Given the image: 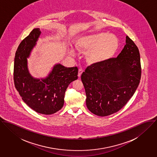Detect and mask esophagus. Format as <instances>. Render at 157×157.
Returning <instances> with one entry per match:
<instances>
[{"label": "esophagus", "instance_id": "esophagus-1", "mask_svg": "<svg viewBox=\"0 0 157 157\" xmlns=\"http://www.w3.org/2000/svg\"><path fill=\"white\" fill-rule=\"evenodd\" d=\"M83 71H84V70H83V69H82V68H79V70H78V77H81V76L82 73H83Z\"/></svg>", "mask_w": 157, "mask_h": 157}]
</instances>
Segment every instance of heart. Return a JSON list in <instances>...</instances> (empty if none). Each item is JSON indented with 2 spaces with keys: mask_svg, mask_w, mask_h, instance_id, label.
Listing matches in <instances>:
<instances>
[{
  "mask_svg": "<svg viewBox=\"0 0 157 157\" xmlns=\"http://www.w3.org/2000/svg\"><path fill=\"white\" fill-rule=\"evenodd\" d=\"M75 47L79 51H88L86 59L90 64H101L114 56L119 49V41L116 35L100 33L79 37L75 41ZM70 53L74 54V51Z\"/></svg>",
  "mask_w": 157,
  "mask_h": 157,
  "instance_id": "1",
  "label": "heart"
}]
</instances>
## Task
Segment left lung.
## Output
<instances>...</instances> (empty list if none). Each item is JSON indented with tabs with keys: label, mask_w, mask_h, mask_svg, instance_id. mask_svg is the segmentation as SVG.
Listing matches in <instances>:
<instances>
[{
	"label": "left lung",
	"mask_w": 157,
	"mask_h": 157,
	"mask_svg": "<svg viewBox=\"0 0 157 157\" xmlns=\"http://www.w3.org/2000/svg\"><path fill=\"white\" fill-rule=\"evenodd\" d=\"M141 73L139 49L126 36V44L117 58L93 64L82 73L87 108L101 117L117 112L136 92Z\"/></svg>",
	"instance_id": "left-lung-1"
}]
</instances>
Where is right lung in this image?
<instances>
[{
    "label": "right lung",
    "mask_w": 157,
    "mask_h": 157,
    "mask_svg": "<svg viewBox=\"0 0 157 157\" xmlns=\"http://www.w3.org/2000/svg\"><path fill=\"white\" fill-rule=\"evenodd\" d=\"M41 34L39 28L34 29L19 44L14 58V81L22 100L35 112L52 114L59 111L64 103V94L71 82L78 79L77 67H66L54 65L45 78L31 76L27 58Z\"/></svg>",
    "instance_id": "add662e5"
}]
</instances>
